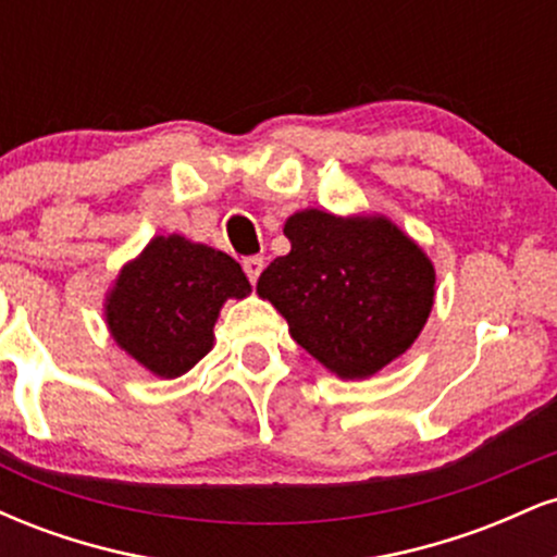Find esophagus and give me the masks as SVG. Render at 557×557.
<instances>
[{
	"label": "esophagus",
	"instance_id": "esophagus-1",
	"mask_svg": "<svg viewBox=\"0 0 557 557\" xmlns=\"http://www.w3.org/2000/svg\"><path fill=\"white\" fill-rule=\"evenodd\" d=\"M261 270H264V259H261V257H246V259H243V272H246V277L251 280V285H257Z\"/></svg>",
	"mask_w": 557,
	"mask_h": 557
}]
</instances>
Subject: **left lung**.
Masks as SVG:
<instances>
[{
  "instance_id": "obj_1",
  "label": "left lung",
  "mask_w": 557,
  "mask_h": 557,
  "mask_svg": "<svg viewBox=\"0 0 557 557\" xmlns=\"http://www.w3.org/2000/svg\"><path fill=\"white\" fill-rule=\"evenodd\" d=\"M290 253L261 272L259 296L293 341L343 380L372 376L417 341L434 300L432 261L385 216L306 209L285 222Z\"/></svg>"
}]
</instances>
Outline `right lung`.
Here are the masks:
<instances>
[{"instance_id": "add662e5", "label": "right lung", "mask_w": 557, "mask_h": 557, "mask_svg": "<svg viewBox=\"0 0 557 557\" xmlns=\"http://www.w3.org/2000/svg\"><path fill=\"white\" fill-rule=\"evenodd\" d=\"M248 293L251 285L233 257L168 235L120 272L107 298V324L120 348L172 380L212 350L222 304Z\"/></svg>"}]
</instances>
